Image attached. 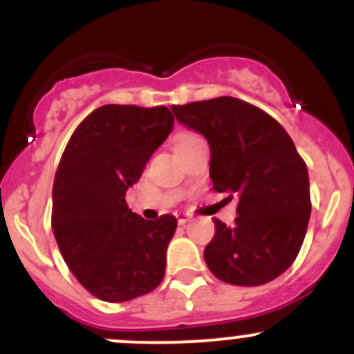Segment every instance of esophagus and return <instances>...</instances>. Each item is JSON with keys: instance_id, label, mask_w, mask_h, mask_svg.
Wrapping results in <instances>:
<instances>
[{"instance_id": "34e87169", "label": "esophagus", "mask_w": 354, "mask_h": 354, "mask_svg": "<svg viewBox=\"0 0 354 354\" xmlns=\"http://www.w3.org/2000/svg\"><path fill=\"white\" fill-rule=\"evenodd\" d=\"M176 218L180 225H187V223L190 222V216H188L187 213H176Z\"/></svg>"}]
</instances>
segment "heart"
I'll use <instances>...</instances> for the list:
<instances>
[{
  "label": "heart",
  "mask_w": 354,
  "mask_h": 354,
  "mask_svg": "<svg viewBox=\"0 0 354 354\" xmlns=\"http://www.w3.org/2000/svg\"><path fill=\"white\" fill-rule=\"evenodd\" d=\"M203 138L197 134V132L192 131H181L174 136V150H181V148L188 147V145L196 143V141H201Z\"/></svg>",
  "instance_id": "b5f03b06"
}]
</instances>
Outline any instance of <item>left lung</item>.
Wrapping results in <instances>:
<instances>
[{
  "instance_id": "obj_1",
  "label": "left lung",
  "mask_w": 354,
  "mask_h": 354,
  "mask_svg": "<svg viewBox=\"0 0 354 354\" xmlns=\"http://www.w3.org/2000/svg\"><path fill=\"white\" fill-rule=\"evenodd\" d=\"M211 148L213 190L237 197L229 227L214 218L204 250L211 272L237 286H260L281 276L300 252L311 216L304 158L276 118L243 99L222 97L171 106Z\"/></svg>"
}]
</instances>
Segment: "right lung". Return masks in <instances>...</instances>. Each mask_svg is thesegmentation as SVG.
Returning a JSON list of instances; mask_svg holds the SVG:
<instances>
[{
  "instance_id": "add662e5",
  "label": "right lung",
  "mask_w": 354,
  "mask_h": 354,
  "mask_svg": "<svg viewBox=\"0 0 354 354\" xmlns=\"http://www.w3.org/2000/svg\"><path fill=\"white\" fill-rule=\"evenodd\" d=\"M166 106L104 104L69 138L52 190V230L82 286L104 302L150 293L166 272L176 218L148 222L132 213L125 192L173 131Z\"/></svg>"
}]
</instances>
